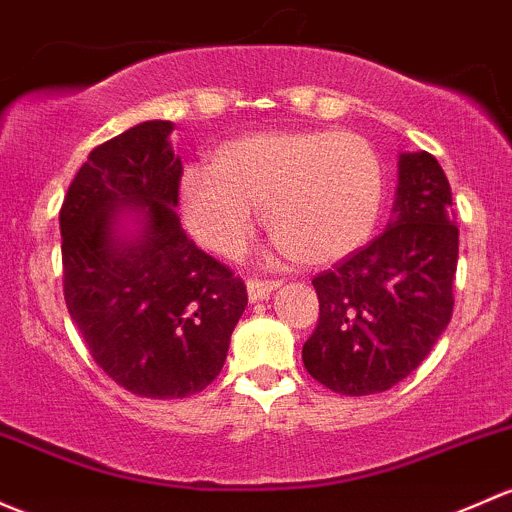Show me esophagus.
<instances>
[{"label": "esophagus", "mask_w": 512, "mask_h": 512, "mask_svg": "<svg viewBox=\"0 0 512 512\" xmlns=\"http://www.w3.org/2000/svg\"><path fill=\"white\" fill-rule=\"evenodd\" d=\"M279 284H282L279 279H257V277L247 279V297H250V301L267 299Z\"/></svg>", "instance_id": "1"}]
</instances>
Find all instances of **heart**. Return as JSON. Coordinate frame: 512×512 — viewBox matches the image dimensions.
<instances>
[{"label":"heart","mask_w":512,"mask_h":512,"mask_svg":"<svg viewBox=\"0 0 512 512\" xmlns=\"http://www.w3.org/2000/svg\"><path fill=\"white\" fill-rule=\"evenodd\" d=\"M179 203L191 235L208 250L235 257L265 228L304 265L351 255L378 223L383 169L358 134L304 129L265 132L225 144L211 171H186Z\"/></svg>","instance_id":"obj_1"}]
</instances>
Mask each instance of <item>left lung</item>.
Masks as SVG:
<instances>
[{
  "label": "left lung",
  "mask_w": 512,
  "mask_h": 512,
  "mask_svg": "<svg viewBox=\"0 0 512 512\" xmlns=\"http://www.w3.org/2000/svg\"><path fill=\"white\" fill-rule=\"evenodd\" d=\"M456 260L459 228L444 169L427 152L400 154L387 228L311 279L319 324L301 348L311 378L351 397L405 380L449 326Z\"/></svg>",
  "instance_id": "left-lung-1"
}]
</instances>
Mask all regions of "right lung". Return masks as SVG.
I'll use <instances>...</instances> for the list:
<instances>
[{
  "instance_id": "add662e5",
  "label": "right lung",
  "mask_w": 512,
  "mask_h": 512,
  "mask_svg": "<svg viewBox=\"0 0 512 512\" xmlns=\"http://www.w3.org/2000/svg\"><path fill=\"white\" fill-rule=\"evenodd\" d=\"M171 132L149 120L95 147L61 208L68 314L95 363L152 400L211 385L247 306L242 279L181 228Z\"/></svg>"
}]
</instances>
